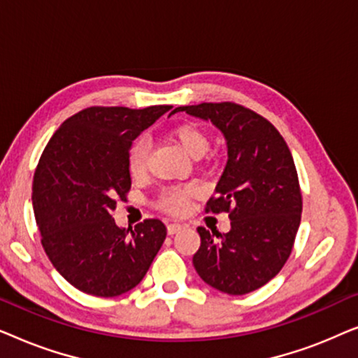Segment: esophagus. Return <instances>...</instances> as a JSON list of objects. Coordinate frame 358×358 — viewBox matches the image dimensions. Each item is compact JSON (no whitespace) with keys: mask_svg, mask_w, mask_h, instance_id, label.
I'll use <instances>...</instances> for the list:
<instances>
[{"mask_svg":"<svg viewBox=\"0 0 358 358\" xmlns=\"http://www.w3.org/2000/svg\"><path fill=\"white\" fill-rule=\"evenodd\" d=\"M180 228H182V224H180V223H169L168 224V233L169 234H176Z\"/></svg>","mask_w":358,"mask_h":358,"instance_id":"1","label":"esophagus"}]
</instances>
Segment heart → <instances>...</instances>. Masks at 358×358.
Here are the masks:
<instances>
[{
	"label": "heart",
	"instance_id": "obj_1",
	"mask_svg": "<svg viewBox=\"0 0 358 358\" xmlns=\"http://www.w3.org/2000/svg\"><path fill=\"white\" fill-rule=\"evenodd\" d=\"M169 138L178 143L190 158L197 159L207 153L210 148V136L207 130L197 122H184L176 125L169 131ZM148 155L150 148L145 140H138L131 145L129 151V173L135 180H143L148 176ZM197 195L192 185H171L161 190L156 208L171 215H180L187 210L190 199Z\"/></svg>",
	"mask_w": 358,
	"mask_h": 358
}]
</instances>
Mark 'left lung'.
Segmentation results:
<instances>
[{"mask_svg": "<svg viewBox=\"0 0 358 358\" xmlns=\"http://www.w3.org/2000/svg\"><path fill=\"white\" fill-rule=\"evenodd\" d=\"M180 110L212 120L228 143L227 168L205 212L228 213L231 229L199 227L194 267L210 287L246 295L272 280L292 254L303 208L295 163L280 131L248 107L227 101Z\"/></svg>", "mask_w": 358, "mask_h": 358, "instance_id": "8db88e82", "label": "left lung"}]
</instances>
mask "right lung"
Instances as JSON below:
<instances>
[{
    "label": "right lung",
    "mask_w": 358,
    "mask_h": 358,
    "mask_svg": "<svg viewBox=\"0 0 358 358\" xmlns=\"http://www.w3.org/2000/svg\"><path fill=\"white\" fill-rule=\"evenodd\" d=\"M169 109L87 107L63 122L38 159L32 203L43 251L62 277L87 295L112 298L131 290L163 246L161 220H143L129 234L112 212L131 187V141Z\"/></svg>",
    "instance_id": "1"
}]
</instances>
